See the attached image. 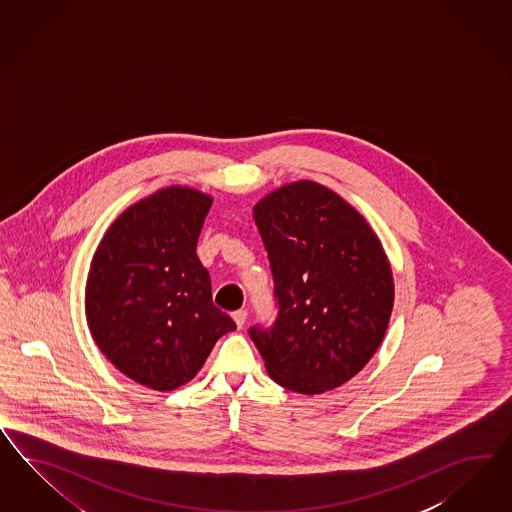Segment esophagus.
<instances>
[{"label":"esophagus","mask_w":512,"mask_h":512,"mask_svg":"<svg viewBox=\"0 0 512 512\" xmlns=\"http://www.w3.org/2000/svg\"><path fill=\"white\" fill-rule=\"evenodd\" d=\"M246 318H248V311H246V309H238V311L233 313V320H235L236 328H238V330L246 324Z\"/></svg>","instance_id":"obj_1"}]
</instances>
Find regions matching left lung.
Wrapping results in <instances>:
<instances>
[{"instance_id":"1","label":"left lung","mask_w":512,"mask_h":512,"mask_svg":"<svg viewBox=\"0 0 512 512\" xmlns=\"http://www.w3.org/2000/svg\"><path fill=\"white\" fill-rule=\"evenodd\" d=\"M253 220L276 283V324L251 328L270 378L320 395L343 386L384 341L395 300L373 227L337 192L296 180L264 195Z\"/></svg>"}]
</instances>
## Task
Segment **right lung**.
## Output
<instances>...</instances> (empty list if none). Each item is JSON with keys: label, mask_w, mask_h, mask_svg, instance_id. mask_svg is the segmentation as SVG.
<instances>
[{"label": "right lung", "mask_w": 512, "mask_h": 512, "mask_svg": "<svg viewBox=\"0 0 512 512\" xmlns=\"http://www.w3.org/2000/svg\"><path fill=\"white\" fill-rule=\"evenodd\" d=\"M212 197L167 186L125 208L102 236L85 283V317L100 352L154 391L188 384L233 318L212 304L195 246Z\"/></svg>", "instance_id": "1"}]
</instances>
